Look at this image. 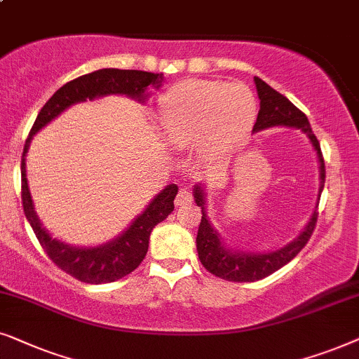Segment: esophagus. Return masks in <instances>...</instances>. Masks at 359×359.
Segmentation results:
<instances>
[{"mask_svg":"<svg viewBox=\"0 0 359 359\" xmlns=\"http://www.w3.org/2000/svg\"><path fill=\"white\" fill-rule=\"evenodd\" d=\"M192 203V194L187 189H180L179 194L175 197V205L177 207H182V205H189Z\"/></svg>","mask_w":359,"mask_h":359,"instance_id":"1","label":"esophagus"}]
</instances>
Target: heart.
I'll use <instances>...</instances> for the list:
<instances>
[{"mask_svg": "<svg viewBox=\"0 0 359 359\" xmlns=\"http://www.w3.org/2000/svg\"><path fill=\"white\" fill-rule=\"evenodd\" d=\"M256 100L240 83L187 80L159 100L162 135L172 146L218 149L248 131L256 118Z\"/></svg>", "mask_w": 359, "mask_h": 359, "instance_id": "1", "label": "heart"}]
</instances>
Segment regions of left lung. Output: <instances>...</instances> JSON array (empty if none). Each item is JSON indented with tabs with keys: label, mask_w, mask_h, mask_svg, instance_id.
I'll return each mask as SVG.
<instances>
[{
	"label": "left lung",
	"mask_w": 359,
	"mask_h": 359,
	"mask_svg": "<svg viewBox=\"0 0 359 359\" xmlns=\"http://www.w3.org/2000/svg\"><path fill=\"white\" fill-rule=\"evenodd\" d=\"M255 83L261 103L252 131L257 133L272 126H290L302 130L309 136L313 149L317 151L320 162V194H322L325 185V161L322 149H320V142L317 136L313 135L305 113L300 111L294 103H290L284 95L276 92L266 82H262L259 76H255ZM194 197L197 207L202 210V219H200L197 233L198 259L208 272H212L219 279L229 280V283H255V280L271 276L272 272H276L292 261L309 243L318 218V212H313L309 224L300 233L299 238H295L292 243H289L287 246L280 248L277 251L264 252V255H261V252L229 251L223 246L217 229L210 223L207 210H205V194L200 185H195Z\"/></svg>",
	"instance_id": "8db88e82"
}]
</instances>
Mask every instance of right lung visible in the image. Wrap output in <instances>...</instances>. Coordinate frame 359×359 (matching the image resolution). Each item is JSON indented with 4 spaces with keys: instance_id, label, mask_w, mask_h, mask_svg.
Here are the masks:
<instances>
[{
    "instance_id": "1",
    "label": "right lung",
    "mask_w": 359,
    "mask_h": 359,
    "mask_svg": "<svg viewBox=\"0 0 359 359\" xmlns=\"http://www.w3.org/2000/svg\"><path fill=\"white\" fill-rule=\"evenodd\" d=\"M162 75L151 74L142 70H119L102 69L92 74L82 75L79 79L67 82L64 87L52 95L37 114L32 124L29 136L24 144L21 159V200L24 215L34 229V235L39 240L42 250L57 267L70 274L75 279L87 284H107L114 283L136 269L144 259L149 235L157 223L164 222L174 210V198L177 195V185L170 184L152 198L147 208L137 217L130 228L118 236L116 240L104 243L97 248H75L50 238L49 233L42 228L32 207V198L26 179V152L32 136L42 130L47 123L72 107L74 103L93 100L104 95H128L142 102L147 95V87L159 88Z\"/></svg>"
}]
</instances>
